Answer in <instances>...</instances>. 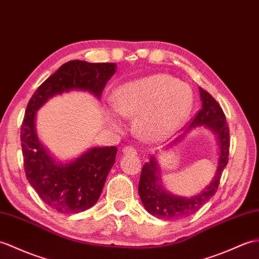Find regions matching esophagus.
Segmentation results:
<instances>
[{"mask_svg": "<svg viewBox=\"0 0 259 259\" xmlns=\"http://www.w3.org/2000/svg\"><path fill=\"white\" fill-rule=\"evenodd\" d=\"M122 152H123V154H127V155H129V154L136 155L137 154V150L134 147H131V146H125L122 149Z\"/></svg>", "mask_w": 259, "mask_h": 259, "instance_id": "34e87169", "label": "esophagus"}]
</instances>
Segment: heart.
<instances>
[{
    "label": "heart",
    "instance_id": "obj_1",
    "mask_svg": "<svg viewBox=\"0 0 259 259\" xmlns=\"http://www.w3.org/2000/svg\"><path fill=\"white\" fill-rule=\"evenodd\" d=\"M113 109L123 118L136 117L135 129L143 140L163 141L182 127L193 106L191 88L176 78L157 74L119 86L112 100ZM108 122L119 129L121 121L112 110Z\"/></svg>",
    "mask_w": 259,
    "mask_h": 259
}]
</instances>
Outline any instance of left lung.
I'll use <instances>...</instances> for the list:
<instances>
[{"label": "left lung", "mask_w": 259, "mask_h": 259, "mask_svg": "<svg viewBox=\"0 0 259 259\" xmlns=\"http://www.w3.org/2000/svg\"><path fill=\"white\" fill-rule=\"evenodd\" d=\"M200 96L202 101L201 110L193 119L182 135L169 146L181 142L191 130L198 127L211 130L218 138L220 154L219 163L216 167L214 178L205 189L196 195L185 197L174 195L167 192L162 183L160 166L154 155L143 165L139 182V195L144 208L153 216L165 221H177L193 215L211 198L219 188L222 172L225 169L230 153V130L226 123L225 115L219 102L216 101L206 90L200 87Z\"/></svg>", "instance_id": "obj_1"}]
</instances>
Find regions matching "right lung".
<instances>
[{"instance_id": "1", "label": "right lung", "mask_w": 259, "mask_h": 259, "mask_svg": "<svg viewBox=\"0 0 259 259\" xmlns=\"http://www.w3.org/2000/svg\"><path fill=\"white\" fill-rule=\"evenodd\" d=\"M116 69L113 63L70 61L36 89L27 105L21 128L26 178L44 203L59 213H80L97 203L118 149L94 147L69 162H58L38 139L36 113L54 96L70 90L88 92L100 99Z\"/></svg>"}]
</instances>
